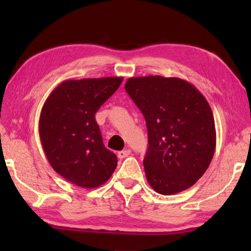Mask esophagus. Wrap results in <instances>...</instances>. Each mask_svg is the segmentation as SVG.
Wrapping results in <instances>:
<instances>
[{"instance_id":"esophagus-1","label":"esophagus","mask_w":251,"mask_h":251,"mask_svg":"<svg viewBox=\"0 0 251 251\" xmlns=\"http://www.w3.org/2000/svg\"><path fill=\"white\" fill-rule=\"evenodd\" d=\"M130 155V151L129 150H125V151H118V154H117V156H118V158L120 159H123V158H126L127 156H129Z\"/></svg>"}]
</instances>
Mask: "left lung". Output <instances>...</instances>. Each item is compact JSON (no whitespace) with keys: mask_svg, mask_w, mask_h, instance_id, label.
Wrapping results in <instances>:
<instances>
[{"mask_svg":"<svg viewBox=\"0 0 251 251\" xmlns=\"http://www.w3.org/2000/svg\"><path fill=\"white\" fill-rule=\"evenodd\" d=\"M125 90L146 121L148 184L161 195L188 189L205 174L216 148L207 100L187 80L159 75L130 77Z\"/></svg>","mask_w":251,"mask_h":251,"instance_id":"8db88e82","label":"left lung"}]
</instances>
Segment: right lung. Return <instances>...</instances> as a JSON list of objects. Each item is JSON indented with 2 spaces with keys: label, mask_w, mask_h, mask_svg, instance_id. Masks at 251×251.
<instances>
[{
  "label": "right lung",
  "mask_w": 251,
  "mask_h": 251,
  "mask_svg": "<svg viewBox=\"0 0 251 251\" xmlns=\"http://www.w3.org/2000/svg\"><path fill=\"white\" fill-rule=\"evenodd\" d=\"M122 82L123 77L66 79L42 107L39 133L45 156L72 184L96 188L115 171L117 157L104 146L95 114Z\"/></svg>",
  "instance_id": "add662e5"
}]
</instances>
